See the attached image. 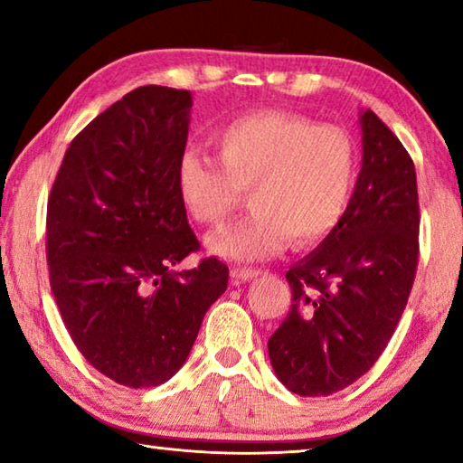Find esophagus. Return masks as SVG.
<instances>
[{
    "instance_id": "1",
    "label": "esophagus",
    "mask_w": 463,
    "mask_h": 463,
    "mask_svg": "<svg viewBox=\"0 0 463 463\" xmlns=\"http://www.w3.org/2000/svg\"><path fill=\"white\" fill-rule=\"evenodd\" d=\"M232 279L237 281H249L257 276H261V269H253V268H232L231 269Z\"/></svg>"
}]
</instances>
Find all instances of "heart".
I'll return each mask as SVG.
<instances>
[{
	"label": "heart",
	"mask_w": 463,
	"mask_h": 463,
	"mask_svg": "<svg viewBox=\"0 0 463 463\" xmlns=\"http://www.w3.org/2000/svg\"><path fill=\"white\" fill-rule=\"evenodd\" d=\"M213 143L221 165L185 151L175 182L194 221L216 229L249 192L253 213L214 239L218 253L265 260L288 241L317 245L343 222L359 175V151L347 130L300 114L253 112L226 122Z\"/></svg>",
	"instance_id": "heart-1"
}]
</instances>
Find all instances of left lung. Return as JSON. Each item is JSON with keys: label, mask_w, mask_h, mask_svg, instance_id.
<instances>
[{"label": "left lung", "mask_w": 463, "mask_h": 463, "mask_svg": "<svg viewBox=\"0 0 463 463\" xmlns=\"http://www.w3.org/2000/svg\"><path fill=\"white\" fill-rule=\"evenodd\" d=\"M351 206L320 247L288 269L292 307L269 336L278 378L331 396L370 372L396 331L419 265V192L411 155L372 109Z\"/></svg>", "instance_id": "8db88e82"}]
</instances>
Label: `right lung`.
Wrapping results in <instances>:
<instances>
[{"instance_id":"add662e5","label":"right lung","mask_w":463,"mask_h":463,"mask_svg":"<svg viewBox=\"0 0 463 463\" xmlns=\"http://www.w3.org/2000/svg\"><path fill=\"white\" fill-rule=\"evenodd\" d=\"M192 93L143 85L69 145L46 206L51 289L75 347L128 388L167 382L190 355L229 268L203 257L177 192Z\"/></svg>"}]
</instances>
